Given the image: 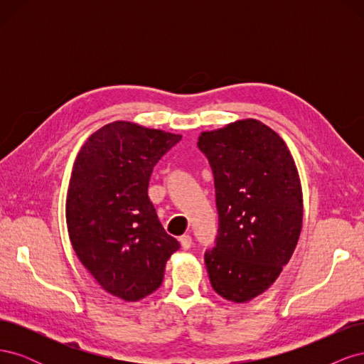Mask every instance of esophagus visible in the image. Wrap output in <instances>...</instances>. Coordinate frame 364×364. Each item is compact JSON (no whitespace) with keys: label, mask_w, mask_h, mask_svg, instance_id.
<instances>
[{"label":"esophagus","mask_w":364,"mask_h":364,"mask_svg":"<svg viewBox=\"0 0 364 364\" xmlns=\"http://www.w3.org/2000/svg\"><path fill=\"white\" fill-rule=\"evenodd\" d=\"M179 241H181V246H182V249H185V250H188V249L191 247V245H193V240H191V237H190L188 234L182 235V237L179 238Z\"/></svg>","instance_id":"esophagus-1"}]
</instances>
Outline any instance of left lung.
Wrapping results in <instances>:
<instances>
[{
  "label": "left lung",
  "mask_w": 364,
  "mask_h": 364,
  "mask_svg": "<svg viewBox=\"0 0 364 364\" xmlns=\"http://www.w3.org/2000/svg\"><path fill=\"white\" fill-rule=\"evenodd\" d=\"M213 168L218 235L205 264L213 289L245 304L278 279L302 230L299 173L284 139L255 118L202 132Z\"/></svg>",
  "instance_id": "obj_1"
}]
</instances>
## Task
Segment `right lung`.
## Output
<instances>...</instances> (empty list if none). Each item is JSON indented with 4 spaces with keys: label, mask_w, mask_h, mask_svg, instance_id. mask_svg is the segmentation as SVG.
Masks as SVG:
<instances>
[{
    "label": "right lung",
    "mask_w": 364,
    "mask_h": 364,
    "mask_svg": "<svg viewBox=\"0 0 364 364\" xmlns=\"http://www.w3.org/2000/svg\"><path fill=\"white\" fill-rule=\"evenodd\" d=\"M182 135L114 121L87 138L73 165L67 226L77 258L98 285L126 302L155 291L179 241L149 199L156 162Z\"/></svg>",
    "instance_id": "1"
}]
</instances>
